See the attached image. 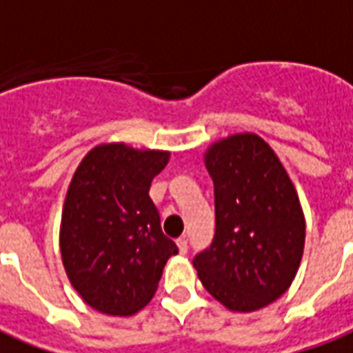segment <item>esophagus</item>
<instances>
[{
	"mask_svg": "<svg viewBox=\"0 0 353 353\" xmlns=\"http://www.w3.org/2000/svg\"><path fill=\"white\" fill-rule=\"evenodd\" d=\"M176 243H177V249H179V252H181V254H187V250H189V241H187L185 237H179Z\"/></svg>",
	"mask_w": 353,
	"mask_h": 353,
	"instance_id": "1",
	"label": "esophagus"
}]
</instances>
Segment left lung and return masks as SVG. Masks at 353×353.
Segmentation results:
<instances>
[{
	"mask_svg": "<svg viewBox=\"0 0 353 353\" xmlns=\"http://www.w3.org/2000/svg\"><path fill=\"white\" fill-rule=\"evenodd\" d=\"M203 163L215 187V237L192 263L226 309H262L290 288L301 263L305 215L296 187L252 132L211 143Z\"/></svg>",
	"mask_w": 353,
	"mask_h": 353,
	"instance_id": "8db88e82",
	"label": "left lung"
}]
</instances>
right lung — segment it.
<instances>
[{
    "label": "right lung",
    "instance_id": "1",
    "mask_svg": "<svg viewBox=\"0 0 353 353\" xmlns=\"http://www.w3.org/2000/svg\"><path fill=\"white\" fill-rule=\"evenodd\" d=\"M170 151L101 143L70 179L59 230L70 284L99 312L129 316L155 296L176 243L164 236L150 198Z\"/></svg>",
    "mask_w": 353,
    "mask_h": 353
}]
</instances>
